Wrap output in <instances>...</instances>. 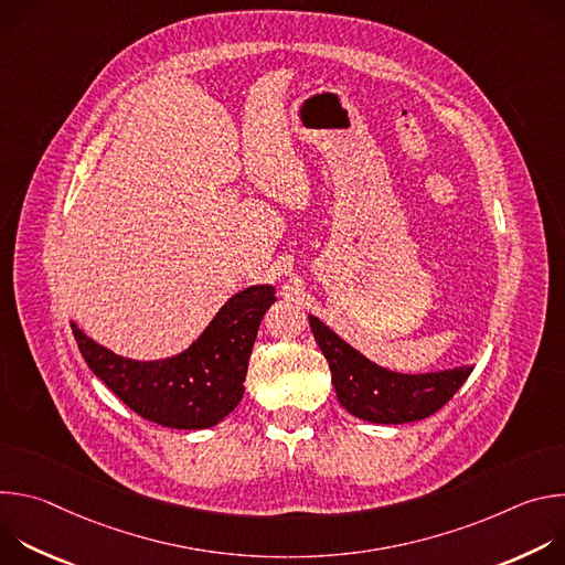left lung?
Segmentation results:
<instances>
[{
  "label": "left lung",
  "mask_w": 565,
  "mask_h": 565,
  "mask_svg": "<svg viewBox=\"0 0 565 565\" xmlns=\"http://www.w3.org/2000/svg\"><path fill=\"white\" fill-rule=\"evenodd\" d=\"M308 321L315 342L329 362L340 405L366 423L405 425L425 420L447 405L473 371V364L431 373L391 371L371 362L315 315H308Z\"/></svg>",
  "instance_id": "obj_1"
}]
</instances>
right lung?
I'll use <instances>...</instances> for the list:
<instances>
[{"mask_svg":"<svg viewBox=\"0 0 565 565\" xmlns=\"http://www.w3.org/2000/svg\"><path fill=\"white\" fill-rule=\"evenodd\" d=\"M275 286L255 284L234 292L205 331L181 353L163 360H131L71 329L89 369L125 405L170 429H207L218 425L244 397L250 353Z\"/></svg>","mask_w":565,"mask_h":565,"instance_id":"1","label":"right lung"}]
</instances>
